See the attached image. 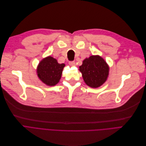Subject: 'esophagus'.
<instances>
[{
  "label": "esophagus",
  "instance_id": "esophagus-1",
  "mask_svg": "<svg viewBox=\"0 0 146 146\" xmlns=\"http://www.w3.org/2000/svg\"><path fill=\"white\" fill-rule=\"evenodd\" d=\"M69 64L70 65H75V62L74 61H69Z\"/></svg>",
  "mask_w": 146,
  "mask_h": 146
}]
</instances>
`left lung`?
<instances>
[{
  "label": "left lung",
  "instance_id": "left-lung-1",
  "mask_svg": "<svg viewBox=\"0 0 146 146\" xmlns=\"http://www.w3.org/2000/svg\"><path fill=\"white\" fill-rule=\"evenodd\" d=\"M109 69L106 62L99 56H91L86 58L80 66L84 82L93 88L100 87L106 81Z\"/></svg>",
  "mask_w": 146,
  "mask_h": 146
}]
</instances>
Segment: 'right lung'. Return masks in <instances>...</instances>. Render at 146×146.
<instances>
[{"label":"right lung","mask_w":146,"mask_h":146,"mask_svg":"<svg viewBox=\"0 0 146 146\" xmlns=\"http://www.w3.org/2000/svg\"><path fill=\"white\" fill-rule=\"evenodd\" d=\"M64 66V64H58L56 59L48 56L39 63L37 71L38 77L46 85L53 86L59 81Z\"/></svg>","instance_id":"obj_1"}]
</instances>
